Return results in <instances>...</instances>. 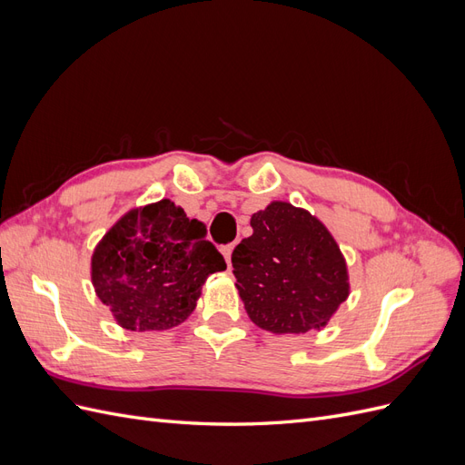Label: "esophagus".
Instances as JSON below:
<instances>
[{
	"label": "esophagus",
	"instance_id": "1",
	"mask_svg": "<svg viewBox=\"0 0 465 465\" xmlns=\"http://www.w3.org/2000/svg\"><path fill=\"white\" fill-rule=\"evenodd\" d=\"M232 250H234V244H227V246L221 248V254L224 256V262H227L229 267H231V254H232Z\"/></svg>",
	"mask_w": 465,
	"mask_h": 465
}]
</instances>
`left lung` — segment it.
<instances>
[{
	"label": "left lung",
	"mask_w": 465,
	"mask_h": 465,
	"mask_svg": "<svg viewBox=\"0 0 465 465\" xmlns=\"http://www.w3.org/2000/svg\"><path fill=\"white\" fill-rule=\"evenodd\" d=\"M250 224L254 232L232 252L250 320L277 335L326 326L349 297L347 263L326 224L287 202H272Z\"/></svg>",
	"instance_id": "1"
}]
</instances>
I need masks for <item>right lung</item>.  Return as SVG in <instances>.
<instances>
[{
    "label": "right lung",
    "instance_id": "right-lung-1",
    "mask_svg": "<svg viewBox=\"0 0 465 465\" xmlns=\"http://www.w3.org/2000/svg\"><path fill=\"white\" fill-rule=\"evenodd\" d=\"M205 234V224L171 200L128 211L93 252L96 297L125 330L178 326L193 312L205 279L227 270Z\"/></svg>",
    "mask_w": 465,
    "mask_h": 465
}]
</instances>
